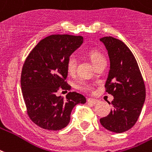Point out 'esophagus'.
I'll use <instances>...</instances> for the list:
<instances>
[{
    "instance_id": "1",
    "label": "esophagus",
    "mask_w": 152,
    "mask_h": 152,
    "mask_svg": "<svg viewBox=\"0 0 152 152\" xmlns=\"http://www.w3.org/2000/svg\"><path fill=\"white\" fill-rule=\"evenodd\" d=\"M87 102L88 103H92V104H97L99 102L98 100H96V99H93V98H88L87 99Z\"/></svg>"
}]
</instances>
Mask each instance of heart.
I'll use <instances>...</instances> for the list:
<instances>
[{"instance_id": "heart-1", "label": "heart", "mask_w": 152, "mask_h": 152, "mask_svg": "<svg viewBox=\"0 0 152 152\" xmlns=\"http://www.w3.org/2000/svg\"><path fill=\"white\" fill-rule=\"evenodd\" d=\"M88 56L90 58L91 61L93 62V64L95 66L98 64L100 62L104 60V58L98 50L96 49H92L88 52ZM76 57L75 55H70L67 57V61H66V68H67V72L70 74H73L76 71ZM77 88L80 90L84 92H91L93 90V85L88 83V82L82 81L77 85Z\"/></svg>"}]
</instances>
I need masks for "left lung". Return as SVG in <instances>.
<instances>
[{
    "instance_id": "8db88e82",
    "label": "left lung",
    "mask_w": 152,
    "mask_h": 152,
    "mask_svg": "<svg viewBox=\"0 0 152 152\" xmlns=\"http://www.w3.org/2000/svg\"><path fill=\"white\" fill-rule=\"evenodd\" d=\"M100 40L110 61L105 92L113 96V110L100 122L106 130L122 133L133 127L141 113L146 97L144 81L134 56L123 42L111 36Z\"/></svg>"
}]
</instances>
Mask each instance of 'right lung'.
I'll return each instance as SVG.
<instances>
[{"instance_id": "obj_1", "label": "right lung", "mask_w": 152, "mask_h": 152, "mask_svg": "<svg viewBox=\"0 0 152 152\" xmlns=\"http://www.w3.org/2000/svg\"><path fill=\"white\" fill-rule=\"evenodd\" d=\"M83 43L82 36L52 34L42 39L25 60L21 87L27 114L42 129L59 130L70 122L71 112L86 98L69 92L66 98L58 96L59 90H70L67 83L66 61Z\"/></svg>"}]
</instances>
